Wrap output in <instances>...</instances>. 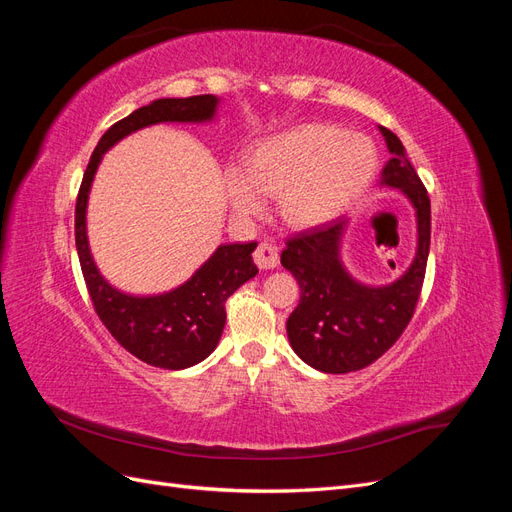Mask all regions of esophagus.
<instances>
[{"instance_id": "34e87169", "label": "esophagus", "mask_w": 512, "mask_h": 512, "mask_svg": "<svg viewBox=\"0 0 512 512\" xmlns=\"http://www.w3.org/2000/svg\"><path fill=\"white\" fill-rule=\"evenodd\" d=\"M254 260L260 269H275L280 265V250H277L275 243L269 241H262L256 252H254Z\"/></svg>"}]
</instances>
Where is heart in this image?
I'll return each instance as SVG.
<instances>
[{
	"instance_id": "b5f03b06",
	"label": "heart",
	"mask_w": 512,
	"mask_h": 512,
	"mask_svg": "<svg viewBox=\"0 0 512 512\" xmlns=\"http://www.w3.org/2000/svg\"><path fill=\"white\" fill-rule=\"evenodd\" d=\"M378 173V153L367 136L327 123H301L260 141L247 164L224 168V190L239 218H254L277 194L288 226L309 228L339 218Z\"/></svg>"
}]
</instances>
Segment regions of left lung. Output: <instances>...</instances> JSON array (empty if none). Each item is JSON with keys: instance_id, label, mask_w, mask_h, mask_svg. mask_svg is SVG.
<instances>
[{"instance_id": "obj_1", "label": "left lung", "mask_w": 512, "mask_h": 512, "mask_svg": "<svg viewBox=\"0 0 512 512\" xmlns=\"http://www.w3.org/2000/svg\"><path fill=\"white\" fill-rule=\"evenodd\" d=\"M378 130L391 153L380 185L404 192L416 213V254L404 275L384 286L354 280L342 262L348 218L299 232L282 252L284 269L301 286V301L286 322L288 342L299 359L324 374H348L380 359L408 327L425 280L429 196L399 138L382 126Z\"/></svg>"}]
</instances>
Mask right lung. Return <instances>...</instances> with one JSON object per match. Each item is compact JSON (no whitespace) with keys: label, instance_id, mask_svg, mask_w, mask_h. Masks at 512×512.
I'll use <instances>...</instances> for the list:
<instances>
[{"label":"right lung","instance_id":"right-lung-1","mask_svg":"<svg viewBox=\"0 0 512 512\" xmlns=\"http://www.w3.org/2000/svg\"><path fill=\"white\" fill-rule=\"evenodd\" d=\"M218 96L160 98L108 128L94 149L76 198L74 235L81 269L96 314L117 342L136 359L162 369L192 367L218 346L224 324V303L239 286L258 273L252 260L256 243H226L211 254L188 282L162 294H128L111 286L87 241V200L104 153L121 138L156 123H209L218 113Z\"/></svg>","mask_w":512,"mask_h":512}]
</instances>
